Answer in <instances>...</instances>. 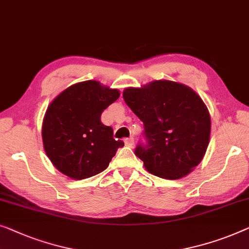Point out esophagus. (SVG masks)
<instances>
[{
    "mask_svg": "<svg viewBox=\"0 0 249 249\" xmlns=\"http://www.w3.org/2000/svg\"><path fill=\"white\" fill-rule=\"evenodd\" d=\"M124 143H125V146H128V147H133L135 140H133L132 137H130V138H127V139L124 140Z\"/></svg>",
    "mask_w": 249,
    "mask_h": 249,
    "instance_id": "esophagus-1",
    "label": "esophagus"
}]
</instances>
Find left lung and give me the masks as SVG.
<instances>
[{"instance_id": "left-lung-1", "label": "left lung", "mask_w": 249, "mask_h": 249, "mask_svg": "<svg viewBox=\"0 0 249 249\" xmlns=\"http://www.w3.org/2000/svg\"><path fill=\"white\" fill-rule=\"evenodd\" d=\"M122 96L143 122L148 143L135 153L147 171L166 179L189 175L210 142L211 118L200 95L182 83L158 80L124 89Z\"/></svg>"}]
</instances>
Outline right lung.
<instances>
[{
    "instance_id": "obj_1",
    "label": "right lung",
    "mask_w": 249,
    "mask_h": 249,
    "mask_svg": "<svg viewBox=\"0 0 249 249\" xmlns=\"http://www.w3.org/2000/svg\"><path fill=\"white\" fill-rule=\"evenodd\" d=\"M120 92L98 81L71 85L48 106L42 121V143L47 156L60 173L84 179L104 171L122 140L113 138L101 114Z\"/></svg>"
}]
</instances>
